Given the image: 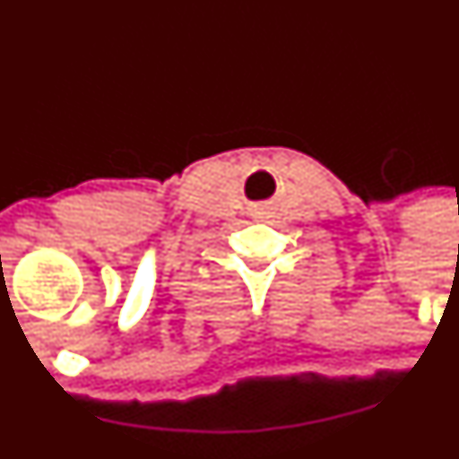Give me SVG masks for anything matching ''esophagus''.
I'll return each instance as SVG.
<instances>
[{
    "instance_id": "esophagus-1",
    "label": "esophagus",
    "mask_w": 459,
    "mask_h": 459,
    "mask_svg": "<svg viewBox=\"0 0 459 459\" xmlns=\"http://www.w3.org/2000/svg\"><path fill=\"white\" fill-rule=\"evenodd\" d=\"M251 216H254V219H258V221H267V223H269V219L273 216V208H271V204L255 205L254 212H251Z\"/></svg>"
}]
</instances>
